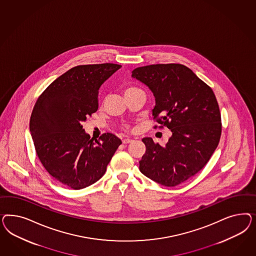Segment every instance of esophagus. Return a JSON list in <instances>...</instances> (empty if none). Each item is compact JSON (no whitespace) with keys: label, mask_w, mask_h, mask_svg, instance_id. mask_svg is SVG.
Returning a JSON list of instances; mask_svg holds the SVG:
<instances>
[{"label":"esophagus","mask_w":256,"mask_h":256,"mask_svg":"<svg viewBox=\"0 0 256 256\" xmlns=\"http://www.w3.org/2000/svg\"><path fill=\"white\" fill-rule=\"evenodd\" d=\"M122 142H123V144H130V142H132V139H124V140H122Z\"/></svg>","instance_id":"34e87169"}]
</instances>
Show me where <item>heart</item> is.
<instances>
[{
	"label": "heart",
	"mask_w": 256,
	"mask_h": 256,
	"mask_svg": "<svg viewBox=\"0 0 256 256\" xmlns=\"http://www.w3.org/2000/svg\"><path fill=\"white\" fill-rule=\"evenodd\" d=\"M136 90H139V88L134 87V86H128V87L124 88V96H126V94H128L132 93V92H135ZM123 128H124V130H130V126H128V124H124V126H123Z\"/></svg>",
	"instance_id": "b5f03b06"
}]
</instances>
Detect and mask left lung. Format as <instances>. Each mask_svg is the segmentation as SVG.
Here are the masks:
<instances>
[{
  "label": "left lung",
  "instance_id": "left-lung-1",
  "mask_svg": "<svg viewBox=\"0 0 256 256\" xmlns=\"http://www.w3.org/2000/svg\"><path fill=\"white\" fill-rule=\"evenodd\" d=\"M132 77L153 92L154 120L160 128L172 132L165 146L148 137L142 140L146 149L140 170L160 185L178 186L204 168L218 144L222 118L215 94L180 64L140 66Z\"/></svg>",
  "mask_w": 256,
  "mask_h": 256
}]
</instances>
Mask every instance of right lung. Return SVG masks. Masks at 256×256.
<instances>
[{"instance_id":"right-lung-1","label":"right lung","mask_w":256,"mask_h":256,"mask_svg":"<svg viewBox=\"0 0 256 256\" xmlns=\"http://www.w3.org/2000/svg\"><path fill=\"white\" fill-rule=\"evenodd\" d=\"M121 66L106 62L72 68L46 87L32 112L30 132L39 160L54 178L73 190L100 180L122 144L112 133L91 139L82 124L98 110L101 84Z\"/></svg>"}]
</instances>
